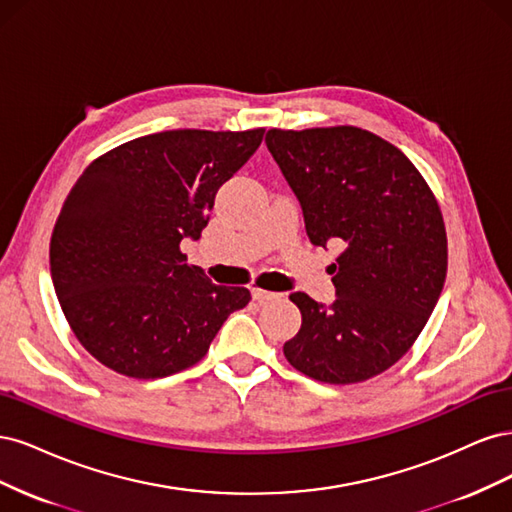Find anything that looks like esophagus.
<instances>
[{"label": "esophagus", "mask_w": 512, "mask_h": 512, "mask_svg": "<svg viewBox=\"0 0 512 512\" xmlns=\"http://www.w3.org/2000/svg\"><path fill=\"white\" fill-rule=\"evenodd\" d=\"M251 295H253L255 302H270V300H276V298H278V293L266 291V289H259V287H253V289H251Z\"/></svg>", "instance_id": "obj_1"}]
</instances>
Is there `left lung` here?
<instances>
[{
	"mask_svg": "<svg viewBox=\"0 0 512 512\" xmlns=\"http://www.w3.org/2000/svg\"><path fill=\"white\" fill-rule=\"evenodd\" d=\"M266 144L310 242L344 244L332 306L291 293L302 327L283 353L319 383H364L410 351L438 302L449 253L436 195L398 146L368 129L274 127Z\"/></svg>",
	"mask_w": 512,
	"mask_h": 512,
	"instance_id": "8db88e82",
	"label": "left lung"
}]
</instances>
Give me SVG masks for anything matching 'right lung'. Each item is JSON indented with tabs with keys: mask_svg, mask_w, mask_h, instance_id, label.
Segmentation results:
<instances>
[{
	"mask_svg": "<svg viewBox=\"0 0 512 512\" xmlns=\"http://www.w3.org/2000/svg\"><path fill=\"white\" fill-rule=\"evenodd\" d=\"M263 131H159L80 174L53 229L51 274L74 336L100 364L144 381L183 372L251 302L246 287L189 266L180 242L202 236L214 195Z\"/></svg>",
	"mask_w": 512,
	"mask_h": 512,
	"instance_id": "obj_1",
	"label": "right lung"
}]
</instances>
